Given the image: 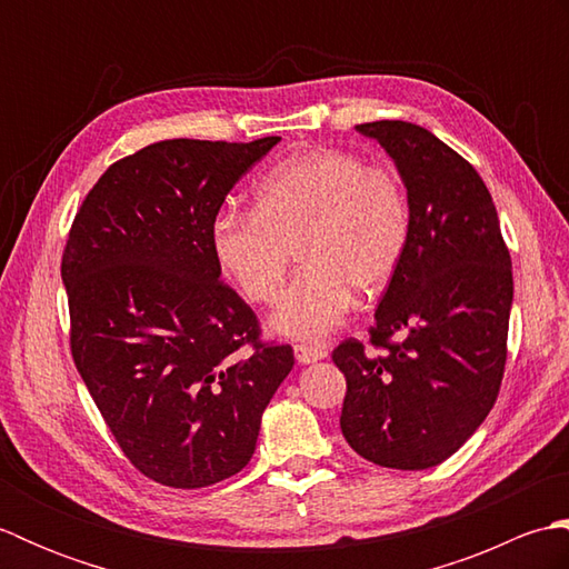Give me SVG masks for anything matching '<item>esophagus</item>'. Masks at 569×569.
I'll use <instances>...</instances> for the list:
<instances>
[{
	"label": "esophagus",
	"mask_w": 569,
	"mask_h": 569,
	"mask_svg": "<svg viewBox=\"0 0 569 569\" xmlns=\"http://www.w3.org/2000/svg\"><path fill=\"white\" fill-rule=\"evenodd\" d=\"M322 357H328L322 347H308V345H296V359L300 365H312V361H318Z\"/></svg>",
	"instance_id": "34e87169"
}]
</instances>
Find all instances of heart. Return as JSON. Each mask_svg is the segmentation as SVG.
Listing matches in <instances>:
<instances>
[{
	"label": "heart",
	"instance_id": "b5f03b06",
	"mask_svg": "<svg viewBox=\"0 0 569 569\" xmlns=\"http://www.w3.org/2000/svg\"><path fill=\"white\" fill-rule=\"evenodd\" d=\"M410 241V198L396 168L342 149H318L278 163L253 208H224L212 222L220 269L251 303H271L288 266L271 328L316 342L345 320L361 296L381 293L401 269Z\"/></svg>",
	"mask_w": 569,
	"mask_h": 569
}]
</instances>
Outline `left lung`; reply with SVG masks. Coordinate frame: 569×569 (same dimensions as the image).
I'll list each match as a JSON object with an SVG mask.
<instances>
[{
    "mask_svg": "<svg viewBox=\"0 0 569 569\" xmlns=\"http://www.w3.org/2000/svg\"><path fill=\"white\" fill-rule=\"evenodd\" d=\"M389 151L410 198V241L369 328L332 361L347 379L340 428L369 462L428 469L462 447L497 403L513 300L511 253L491 192L428 129L357 124Z\"/></svg>",
    "mask_w": 569,
    "mask_h": 569,
    "instance_id": "left-lung-1",
    "label": "left lung"
}]
</instances>
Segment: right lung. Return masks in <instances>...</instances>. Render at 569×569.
I'll use <instances>...</instances> for the list:
<instances>
[{"instance_id": "1", "label": "right lung", "mask_w": 569, "mask_h": 569, "mask_svg": "<svg viewBox=\"0 0 569 569\" xmlns=\"http://www.w3.org/2000/svg\"><path fill=\"white\" fill-rule=\"evenodd\" d=\"M278 141L143 147L107 168L68 232L72 361L129 462L163 487L244 469L293 369V347L261 340L212 251L227 192Z\"/></svg>"}]
</instances>
